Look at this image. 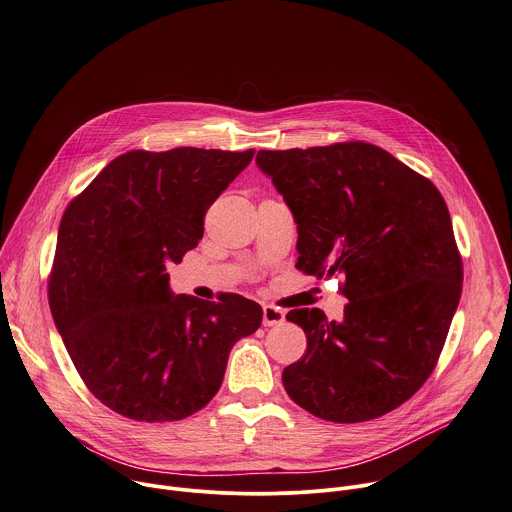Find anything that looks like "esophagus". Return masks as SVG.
I'll return each mask as SVG.
<instances>
[{
  "label": "esophagus",
  "mask_w": 512,
  "mask_h": 512,
  "mask_svg": "<svg viewBox=\"0 0 512 512\" xmlns=\"http://www.w3.org/2000/svg\"><path fill=\"white\" fill-rule=\"evenodd\" d=\"M284 312L280 308L274 306H264V314H262V322L264 326H278L284 322Z\"/></svg>",
  "instance_id": "34e87169"
}]
</instances>
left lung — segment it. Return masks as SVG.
<instances>
[{
	"mask_svg": "<svg viewBox=\"0 0 512 512\" xmlns=\"http://www.w3.org/2000/svg\"><path fill=\"white\" fill-rule=\"evenodd\" d=\"M256 164L298 224L296 268L346 278L340 322L318 308L286 314L308 342L282 372L288 396L330 422L394 410L434 370L462 292L440 192L364 142L260 150Z\"/></svg>",
	"mask_w": 512,
	"mask_h": 512,
	"instance_id": "8db88e82",
	"label": "left lung"
}]
</instances>
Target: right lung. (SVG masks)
<instances>
[{"instance_id":"add662e5","label":"right lung","mask_w":512,"mask_h":512,"mask_svg":"<svg viewBox=\"0 0 512 512\" xmlns=\"http://www.w3.org/2000/svg\"><path fill=\"white\" fill-rule=\"evenodd\" d=\"M254 150L174 148L110 162L64 212L50 308L90 392L142 422L182 420L220 390L232 346L260 304L170 290L166 264L198 246L214 200Z\"/></svg>"}]
</instances>
